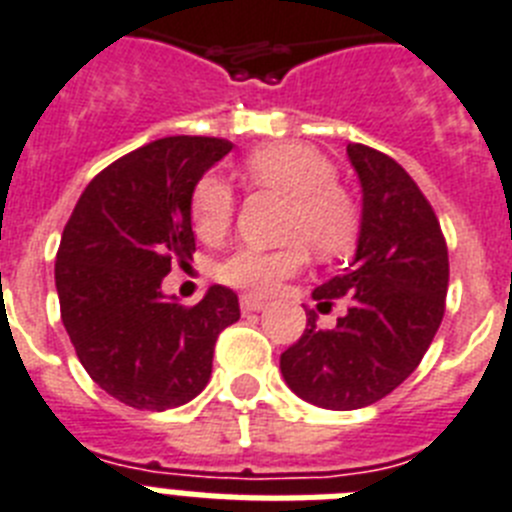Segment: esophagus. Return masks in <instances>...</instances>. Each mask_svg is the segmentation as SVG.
<instances>
[{
  "mask_svg": "<svg viewBox=\"0 0 512 512\" xmlns=\"http://www.w3.org/2000/svg\"><path fill=\"white\" fill-rule=\"evenodd\" d=\"M239 304H242V312H263V309H268V302L249 294H244L242 299H239Z\"/></svg>",
  "mask_w": 512,
  "mask_h": 512,
  "instance_id": "1",
  "label": "esophagus"
}]
</instances>
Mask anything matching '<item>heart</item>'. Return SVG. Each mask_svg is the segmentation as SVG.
I'll return each mask as SVG.
<instances>
[{"label": "heart", "instance_id": "1", "mask_svg": "<svg viewBox=\"0 0 512 512\" xmlns=\"http://www.w3.org/2000/svg\"><path fill=\"white\" fill-rule=\"evenodd\" d=\"M252 187L289 197L283 236L294 242L276 249L239 247L218 265V278L249 294H273L307 263V248L320 257H336L354 244L359 208L336 182V166L320 150L302 143H276L255 150L242 166ZM236 197L218 174H205L192 192V226L203 242L229 234Z\"/></svg>", "mask_w": 512, "mask_h": 512}]
</instances>
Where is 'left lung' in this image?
Here are the masks:
<instances>
[{
  "mask_svg": "<svg viewBox=\"0 0 512 512\" xmlns=\"http://www.w3.org/2000/svg\"><path fill=\"white\" fill-rule=\"evenodd\" d=\"M346 153L362 182L356 255L312 296L317 309L349 296V312L322 330L309 309L302 338L281 354L286 385L333 411L377 403L419 367L445 315L450 276L440 221L401 163L362 143Z\"/></svg>",
  "mask_w": 512,
  "mask_h": 512,
  "instance_id": "left-lung-1",
  "label": "left lung"
}]
</instances>
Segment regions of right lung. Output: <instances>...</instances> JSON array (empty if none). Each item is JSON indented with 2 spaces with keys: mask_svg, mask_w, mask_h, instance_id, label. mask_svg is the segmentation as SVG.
I'll use <instances>...</instances> for the list:
<instances>
[{
  "mask_svg": "<svg viewBox=\"0 0 512 512\" xmlns=\"http://www.w3.org/2000/svg\"><path fill=\"white\" fill-rule=\"evenodd\" d=\"M234 145L161 137L101 171L77 200L59 242V309L90 380L140 411L192 401L210 380L218 333L239 320L226 286L184 307L161 291L171 265L195 252L192 192Z\"/></svg>",
  "mask_w": 512,
  "mask_h": 512,
  "instance_id": "1",
  "label": "right lung"
}]
</instances>
